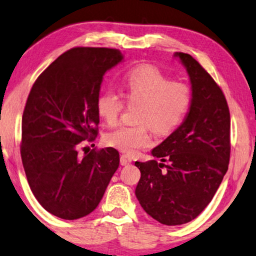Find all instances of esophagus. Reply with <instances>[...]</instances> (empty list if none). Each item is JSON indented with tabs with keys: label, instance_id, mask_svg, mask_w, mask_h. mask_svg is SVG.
Masks as SVG:
<instances>
[{
	"label": "esophagus",
	"instance_id": "1",
	"mask_svg": "<svg viewBox=\"0 0 256 256\" xmlns=\"http://www.w3.org/2000/svg\"><path fill=\"white\" fill-rule=\"evenodd\" d=\"M132 157H129L128 154H121V157H120L121 165L127 166L129 164H132Z\"/></svg>",
	"mask_w": 256,
	"mask_h": 256
}]
</instances>
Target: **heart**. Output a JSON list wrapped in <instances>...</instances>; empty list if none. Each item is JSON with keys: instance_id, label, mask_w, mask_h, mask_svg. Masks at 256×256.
<instances>
[{"instance_id": "obj_1", "label": "heart", "mask_w": 256, "mask_h": 256, "mask_svg": "<svg viewBox=\"0 0 256 256\" xmlns=\"http://www.w3.org/2000/svg\"><path fill=\"white\" fill-rule=\"evenodd\" d=\"M122 96L135 107L136 124L108 132V146L127 154H134L152 143L151 128L159 135H168L182 124L192 106V90L182 80H170L152 66L143 64L130 70L122 80ZM124 102L112 88L104 90L97 99V110L107 124L119 120Z\"/></svg>"}]
</instances>
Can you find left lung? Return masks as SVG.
<instances>
[{
	"label": "left lung",
	"instance_id": "left-lung-1",
	"mask_svg": "<svg viewBox=\"0 0 256 256\" xmlns=\"http://www.w3.org/2000/svg\"><path fill=\"white\" fill-rule=\"evenodd\" d=\"M174 55L190 78V113L152 150L160 162H135L140 171L136 198L148 214L165 225L188 223L206 209L228 171L231 152L230 110L220 85L192 55Z\"/></svg>",
	"mask_w": 256,
	"mask_h": 256
}]
</instances>
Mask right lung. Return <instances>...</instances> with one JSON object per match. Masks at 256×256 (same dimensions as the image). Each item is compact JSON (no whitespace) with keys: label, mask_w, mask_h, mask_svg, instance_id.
<instances>
[{"label":"right lung","mask_w":256,"mask_h":256,"mask_svg":"<svg viewBox=\"0 0 256 256\" xmlns=\"http://www.w3.org/2000/svg\"><path fill=\"white\" fill-rule=\"evenodd\" d=\"M122 58L116 48H72L40 74L30 91L22 119V162L34 198L62 220L91 214L119 168L114 148L83 156L78 150L83 140L94 142L98 135L104 75Z\"/></svg>","instance_id":"right-lung-1"}]
</instances>
